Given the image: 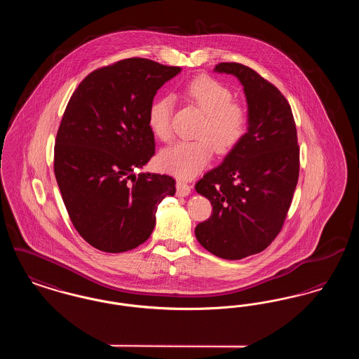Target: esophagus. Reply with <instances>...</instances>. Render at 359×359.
I'll return each mask as SVG.
<instances>
[{
  "label": "esophagus",
  "mask_w": 359,
  "mask_h": 359,
  "mask_svg": "<svg viewBox=\"0 0 359 359\" xmlns=\"http://www.w3.org/2000/svg\"><path fill=\"white\" fill-rule=\"evenodd\" d=\"M191 194V187L184 182L176 183V195L177 196H188Z\"/></svg>",
  "instance_id": "obj_1"
}]
</instances>
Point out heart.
Masks as SVG:
<instances>
[{
	"mask_svg": "<svg viewBox=\"0 0 359 359\" xmlns=\"http://www.w3.org/2000/svg\"><path fill=\"white\" fill-rule=\"evenodd\" d=\"M183 94L205 113L196 132L201 138L172 144L161 151L158 164L176 177L192 179L211 161L214 148L219 154H227L242 141L249 126V110L243 103L233 101L230 87L207 75L191 79L183 87ZM172 111L173 100L170 95L156 98L149 106L148 125L161 141L172 137Z\"/></svg>",
	"mask_w": 359,
	"mask_h": 359,
	"instance_id": "heart-1",
	"label": "heart"
}]
</instances>
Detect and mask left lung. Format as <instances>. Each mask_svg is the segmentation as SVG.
Wrapping results in <instances>:
<instances>
[{"mask_svg": "<svg viewBox=\"0 0 359 359\" xmlns=\"http://www.w3.org/2000/svg\"><path fill=\"white\" fill-rule=\"evenodd\" d=\"M243 86L248 132L195 189L212 205L195 236L214 256L241 259L265 250L280 233L299 179L297 132L290 103L255 69L219 63Z\"/></svg>", "mask_w": 359, "mask_h": 359, "instance_id": "obj_1", "label": "left lung"}]
</instances>
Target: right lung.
Segmentation results:
<instances>
[{
  "label": "right lung",
  "mask_w": 359,
  "mask_h": 359,
  "mask_svg": "<svg viewBox=\"0 0 359 359\" xmlns=\"http://www.w3.org/2000/svg\"><path fill=\"white\" fill-rule=\"evenodd\" d=\"M180 67L132 57L88 74L60 122L53 170L69 219L86 242L122 253L151 237L171 176L141 172L154 154L148 110Z\"/></svg>",
  "instance_id": "add662e5"
}]
</instances>
